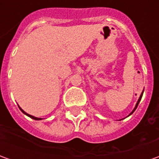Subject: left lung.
Listing matches in <instances>:
<instances>
[{
	"instance_id": "8db88e82",
	"label": "left lung",
	"mask_w": 159,
	"mask_h": 159,
	"mask_svg": "<svg viewBox=\"0 0 159 159\" xmlns=\"http://www.w3.org/2000/svg\"><path fill=\"white\" fill-rule=\"evenodd\" d=\"M143 92H144V91H143ZM143 92H142V94H141V95H140V97H139V100H138L137 104H136V106H135V107H134V110H133V112H132V113H131V114H133V113H134V111H135V109L137 108L138 105H139V102H140V100H141V98H142V95H143ZM130 114H129V115H130Z\"/></svg>"
}]
</instances>
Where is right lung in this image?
Listing matches in <instances>:
<instances>
[{
    "label": "right lung",
    "mask_w": 159,
    "mask_h": 159,
    "mask_svg": "<svg viewBox=\"0 0 159 159\" xmlns=\"http://www.w3.org/2000/svg\"><path fill=\"white\" fill-rule=\"evenodd\" d=\"M20 110H21L22 113H24V114H26V115H27V116H29L30 118L33 119V120H41V118H37V117H34V116H33V115H30V114H26V113H25V111H24V110H22V109H21V108H20Z\"/></svg>",
    "instance_id": "right-lung-1"
}]
</instances>
